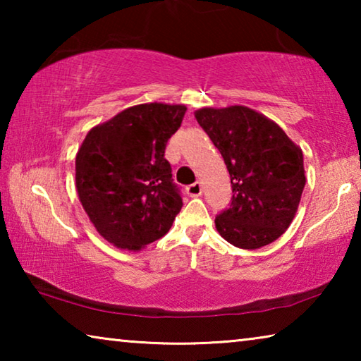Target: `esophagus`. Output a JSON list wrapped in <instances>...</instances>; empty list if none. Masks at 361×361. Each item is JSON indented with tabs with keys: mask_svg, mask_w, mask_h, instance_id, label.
I'll use <instances>...</instances> for the list:
<instances>
[{
	"mask_svg": "<svg viewBox=\"0 0 361 361\" xmlns=\"http://www.w3.org/2000/svg\"><path fill=\"white\" fill-rule=\"evenodd\" d=\"M186 192L191 195V197H199V195L202 194V185H200L199 181H195L186 188Z\"/></svg>",
	"mask_w": 361,
	"mask_h": 361,
	"instance_id": "34e87169",
	"label": "esophagus"
}]
</instances>
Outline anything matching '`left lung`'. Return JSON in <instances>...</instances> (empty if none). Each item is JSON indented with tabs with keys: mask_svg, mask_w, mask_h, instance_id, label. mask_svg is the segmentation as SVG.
Listing matches in <instances>:
<instances>
[{
	"mask_svg": "<svg viewBox=\"0 0 361 361\" xmlns=\"http://www.w3.org/2000/svg\"><path fill=\"white\" fill-rule=\"evenodd\" d=\"M195 119L231 175V205L215 218L219 235L243 250L277 240L295 218L305 185L301 148L247 106L202 108Z\"/></svg>",
	"mask_w": 361,
	"mask_h": 361,
	"instance_id": "8db88e82",
	"label": "left lung"
}]
</instances>
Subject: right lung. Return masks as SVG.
Listing matches in <instances>:
<instances>
[{
  "instance_id": "1",
  "label": "right lung",
  "mask_w": 361,
  "mask_h": 361,
  "mask_svg": "<svg viewBox=\"0 0 361 361\" xmlns=\"http://www.w3.org/2000/svg\"><path fill=\"white\" fill-rule=\"evenodd\" d=\"M185 105L145 103L94 127L76 154L79 200L99 234L142 250L172 228L183 200L166 159Z\"/></svg>"
}]
</instances>
